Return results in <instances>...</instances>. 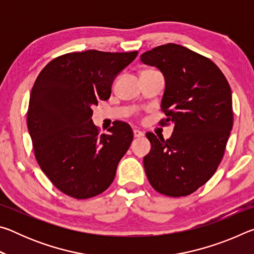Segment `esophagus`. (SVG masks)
Instances as JSON below:
<instances>
[{
    "label": "esophagus",
    "instance_id": "34e87169",
    "mask_svg": "<svg viewBox=\"0 0 254 254\" xmlns=\"http://www.w3.org/2000/svg\"><path fill=\"white\" fill-rule=\"evenodd\" d=\"M133 135H134V137H141L143 136V133L140 130H133Z\"/></svg>",
    "mask_w": 254,
    "mask_h": 254
}]
</instances>
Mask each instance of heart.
<instances>
[{"label":"heart","instance_id":"heart-1","mask_svg":"<svg viewBox=\"0 0 254 254\" xmlns=\"http://www.w3.org/2000/svg\"><path fill=\"white\" fill-rule=\"evenodd\" d=\"M149 70H152V69H145V70H143V71H149Z\"/></svg>","mask_w":254,"mask_h":254}]
</instances>
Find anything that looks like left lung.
<instances>
[{"label": "left lung", "mask_w": 254, "mask_h": 254, "mask_svg": "<svg viewBox=\"0 0 254 254\" xmlns=\"http://www.w3.org/2000/svg\"><path fill=\"white\" fill-rule=\"evenodd\" d=\"M140 58L165 76L167 118L160 124L174 127L167 140L147 133L145 174L162 195H190L212 178L224 156L233 127L231 87L212 60L180 45L159 46Z\"/></svg>", "instance_id": "obj_1"}]
</instances>
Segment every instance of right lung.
<instances>
[{"label":"right lung","instance_id":"obj_1","mask_svg":"<svg viewBox=\"0 0 254 254\" xmlns=\"http://www.w3.org/2000/svg\"><path fill=\"white\" fill-rule=\"evenodd\" d=\"M136 56L137 51L66 54L47 64L34 81L27 114L34 156L55 187L72 198L106 190L130 147L131 127L119 121L109 134H100L92 107L109 100L114 78Z\"/></svg>","mask_w":254,"mask_h":254}]
</instances>
